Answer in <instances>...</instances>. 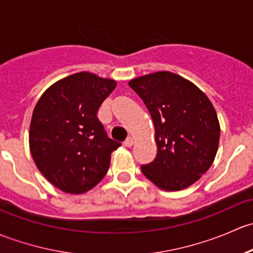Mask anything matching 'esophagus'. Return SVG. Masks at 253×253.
<instances>
[{
  "instance_id": "esophagus-1",
  "label": "esophagus",
  "mask_w": 253,
  "mask_h": 253,
  "mask_svg": "<svg viewBox=\"0 0 253 253\" xmlns=\"http://www.w3.org/2000/svg\"><path fill=\"white\" fill-rule=\"evenodd\" d=\"M132 144H134V141H132L131 137H127L126 141H124V145H126V147H131Z\"/></svg>"
}]
</instances>
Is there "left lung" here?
I'll list each match as a JSON object with an SVG mask.
<instances>
[{"label": "left lung", "mask_w": 253, "mask_h": 253, "mask_svg": "<svg viewBox=\"0 0 253 253\" xmlns=\"http://www.w3.org/2000/svg\"><path fill=\"white\" fill-rule=\"evenodd\" d=\"M155 124L157 156L141 167L144 175L166 191L196 183L210 169L219 144L220 126L207 96L195 84L170 72L129 82Z\"/></svg>", "instance_id": "1"}]
</instances>
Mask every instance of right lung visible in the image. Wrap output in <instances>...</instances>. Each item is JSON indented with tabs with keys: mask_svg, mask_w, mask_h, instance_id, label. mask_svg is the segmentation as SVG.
Segmentation results:
<instances>
[{
	"mask_svg": "<svg viewBox=\"0 0 253 253\" xmlns=\"http://www.w3.org/2000/svg\"><path fill=\"white\" fill-rule=\"evenodd\" d=\"M117 86L112 79L75 73L51 85L34 108L29 146L43 176L68 194H84L107 173L121 142L109 139L97 111Z\"/></svg>",
	"mask_w": 253,
	"mask_h": 253,
	"instance_id": "add662e5",
	"label": "right lung"
}]
</instances>
